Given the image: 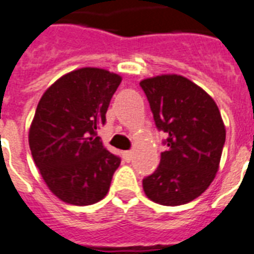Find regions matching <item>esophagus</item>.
Wrapping results in <instances>:
<instances>
[{
  "label": "esophagus",
  "instance_id": "esophagus-1",
  "mask_svg": "<svg viewBox=\"0 0 254 254\" xmlns=\"http://www.w3.org/2000/svg\"><path fill=\"white\" fill-rule=\"evenodd\" d=\"M132 156H133L132 151H125V152H123V159H125L127 162H129L131 160H132Z\"/></svg>",
  "mask_w": 254,
  "mask_h": 254
}]
</instances>
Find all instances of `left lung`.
Wrapping results in <instances>:
<instances>
[{"instance_id":"1","label":"left lung","mask_w":254,"mask_h":254,"mask_svg":"<svg viewBox=\"0 0 254 254\" xmlns=\"http://www.w3.org/2000/svg\"><path fill=\"white\" fill-rule=\"evenodd\" d=\"M156 127L166 133L157 169L143 180L145 195L164 206L191 202L219 169L226 128L216 103L203 89L177 74L140 82Z\"/></svg>"}]
</instances>
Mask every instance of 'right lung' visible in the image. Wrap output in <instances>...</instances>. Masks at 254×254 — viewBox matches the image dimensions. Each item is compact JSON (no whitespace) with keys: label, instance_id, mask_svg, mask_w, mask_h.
Segmentation results:
<instances>
[{"label":"right lung","instance_id":"1","mask_svg":"<svg viewBox=\"0 0 254 254\" xmlns=\"http://www.w3.org/2000/svg\"><path fill=\"white\" fill-rule=\"evenodd\" d=\"M122 77L99 68L73 70L47 89L28 132L32 159L55 195L88 206L110 189L121 157L103 147L97 129Z\"/></svg>","mask_w":254,"mask_h":254}]
</instances>
